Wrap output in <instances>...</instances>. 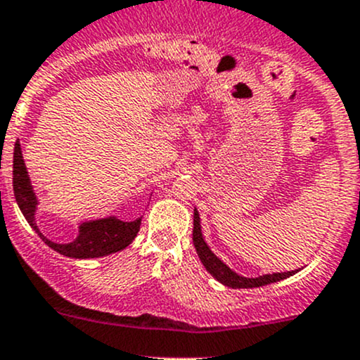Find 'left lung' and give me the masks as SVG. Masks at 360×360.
I'll use <instances>...</instances> for the list:
<instances>
[{
  "instance_id": "obj_1",
  "label": "left lung",
  "mask_w": 360,
  "mask_h": 360,
  "mask_svg": "<svg viewBox=\"0 0 360 360\" xmlns=\"http://www.w3.org/2000/svg\"><path fill=\"white\" fill-rule=\"evenodd\" d=\"M193 245H195L196 253H198L200 260L205 266V269L214 276L217 281H221L222 285L229 286V288H257V286L271 285V283L281 281V279L290 278L297 271H288V272H274V274H264L259 278H243V276L236 274L234 271H231L221 259L212 253V250L207 247L205 240L202 236V228H200V215L195 209V215H193Z\"/></svg>"
}]
</instances>
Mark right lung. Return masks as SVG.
<instances>
[{
	"label": "right lung",
	"mask_w": 360,
	"mask_h": 360,
	"mask_svg": "<svg viewBox=\"0 0 360 360\" xmlns=\"http://www.w3.org/2000/svg\"><path fill=\"white\" fill-rule=\"evenodd\" d=\"M13 193L22 214L27 219L30 228L39 234L41 240L55 252L62 253L65 257H72V259H94V257H103L120 252V250L129 247L131 241L138 234L139 226H141V219L124 222L119 221L117 217H105L98 219V221L82 222L79 226V236L72 243H53L36 226L34 214H36L37 200L32 191V186H30V179L27 176L24 158H22L20 143L18 141L15 143L13 150Z\"/></svg>",
	"instance_id": "add662e5"
}]
</instances>
